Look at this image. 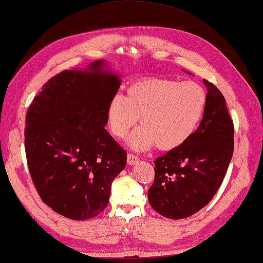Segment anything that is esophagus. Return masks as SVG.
<instances>
[{"mask_svg": "<svg viewBox=\"0 0 263 263\" xmlns=\"http://www.w3.org/2000/svg\"><path fill=\"white\" fill-rule=\"evenodd\" d=\"M139 161V159L138 157L136 156V155H134V154H132V153H129L127 155V163L129 165H134V164H136V163Z\"/></svg>", "mask_w": 263, "mask_h": 263, "instance_id": "34e87169", "label": "esophagus"}]
</instances>
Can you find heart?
Segmentation results:
<instances>
[{"label":"heart","instance_id":"1","mask_svg":"<svg viewBox=\"0 0 263 263\" xmlns=\"http://www.w3.org/2000/svg\"><path fill=\"white\" fill-rule=\"evenodd\" d=\"M207 104L205 89L195 81L179 82L149 78L132 83L127 96H115L108 106V122L112 135L125 137L137 118L141 127L128 138L136 151L155 147L178 148L191 137Z\"/></svg>","mask_w":263,"mask_h":263}]
</instances>
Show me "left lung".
<instances>
[{
    "instance_id": "8db88e82",
    "label": "left lung",
    "mask_w": 263,
    "mask_h": 263,
    "mask_svg": "<svg viewBox=\"0 0 263 263\" xmlns=\"http://www.w3.org/2000/svg\"><path fill=\"white\" fill-rule=\"evenodd\" d=\"M207 104L198 129L178 148L154 161L148 201L155 212L181 219L199 212L223 182L234 151V125L221 92L203 80Z\"/></svg>"
}]
</instances>
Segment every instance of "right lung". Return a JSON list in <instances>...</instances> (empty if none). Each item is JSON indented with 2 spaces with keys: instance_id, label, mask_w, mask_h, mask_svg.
Masks as SVG:
<instances>
[{
  "instance_id": "right-lung-1",
  "label": "right lung",
  "mask_w": 263,
  "mask_h": 263,
  "mask_svg": "<svg viewBox=\"0 0 263 263\" xmlns=\"http://www.w3.org/2000/svg\"><path fill=\"white\" fill-rule=\"evenodd\" d=\"M103 61L63 71L44 84L26 116L28 168L38 195L67 218L95 217L107 207L127 153L104 129L119 77Z\"/></svg>"
}]
</instances>
